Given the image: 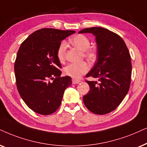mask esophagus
Masks as SVG:
<instances>
[{
  "label": "esophagus",
  "instance_id": "1",
  "mask_svg": "<svg viewBox=\"0 0 147 147\" xmlns=\"http://www.w3.org/2000/svg\"><path fill=\"white\" fill-rule=\"evenodd\" d=\"M72 84H78L79 83H81V81L80 80H76V79H72Z\"/></svg>",
  "mask_w": 147,
  "mask_h": 147
}]
</instances>
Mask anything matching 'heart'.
<instances>
[{"instance_id": "b5f03b06", "label": "heart", "mask_w": 147, "mask_h": 147, "mask_svg": "<svg viewBox=\"0 0 147 147\" xmlns=\"http://www.w3.org/2000/svg\"><path fill=\"white\" fill-rule=\"evenodd\" d=\"M70 42L76 48L83 51L84 57L87 58L88 60H93L96 58V51L90 48L91 45L90 40L85 35H77L70 39ZM66 48H67V44L64 41L60 43L58 46L56 52V56L60 62H64L65 59ZM88 70H89V66L87 62H82L81 63H71L68 64L64 68L63 72L64 75L66 76L73 79H79L82 75L87 73Z\"/></svg>"}]
</instances>
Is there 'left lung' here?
<instances>
[{
    "instance_id": "8db88e82",
    "label": "left lung",
    "mask_w": 147,
    "mask_h": 147,
    "mask_svg": "<svg viewBox=\"0 0 147 147\" xmlns=\"http://www.w3.org/2000/svg\"><path fill=\"white\" fill-rule=\"evenodd\" d=\"M91 33L95 36L97 58L86 77L98 81H86L90 87L83 97L87 108L95 114H106L114 110L128 93L131 82V57L120 36L103 27H90L79 34Z\"/></svg>"
}]
</instances>
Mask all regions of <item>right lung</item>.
I'll return each mask as SVG.
<instances>
[{"instance_id":"add662e5","label":"right lung","mask_w":147,"mask_h":147,"mask_svg":"<svg viewBox=\"0 0 147 147\" xmlns=\"http://www.w3.org/2000/svg\"><path fill=\"white\" fill-rule=\"evenodd\" d=\"M74 33L53 28L39 29L19 49L15 62L17 87L24 102L35 112L42 115L55 112L64 91L72 84L71 77H60L62 66L56 52L61 41Z\"/></svg>"}]
</instances>
